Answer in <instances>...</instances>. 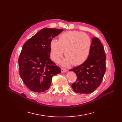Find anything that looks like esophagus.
<instances>
[{
    "label": "esophagus",
    "instance_id": "34e87169",
    "mask_svg": "<svg viewBox=\"0 0 122 122\" xmlns=\"http://www.w3.org/2000/svg\"><path fill=\"white\" fill-rule=\"evenodd\" d=\"M61 71L62 73H65V72H66L67 71V70H66V69H64V68H61Z\"/></svg>",
    "mask_w": 122,
    "mask_h": 122
}]
</instances>
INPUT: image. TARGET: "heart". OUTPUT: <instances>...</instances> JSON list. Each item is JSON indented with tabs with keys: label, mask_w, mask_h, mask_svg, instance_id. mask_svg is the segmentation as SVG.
<instances>
[{
	"label": "heart",
	"mask_w": 122,
	"mask_h": 122,
	"mask_svg": "<svg viewBox=\"0 0 122 122\" xmlns=\"http://www.w3.org/2000/svg\"><path fill=\"white\" fill-rule=\"evenodd\" d=\"M91 39L87 34L77 31H68L61 34L58 41L55 39L50 43V55L58 61L64 54L66 57L62 65H81L88 58L91 48Z\"/></svg>",
	"instance_id": "obj_1"
}]
</instances>
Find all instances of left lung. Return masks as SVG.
<instances>
[{
  "instance_id": "left-lung-1",
  "label": "left lung",
  "mask_w": 122,
  "mask_h": 122,
  "mask_svg": "<svg viewBox=\"0 0 122 122\" xmlns=\"http://www.w3.org/2000/svg\"><path fill=\"white\" fill-rule=\"evenodd\" d=\"M106 55L98 38L92 40L90 53L87 60L79 66L70 70L77 77L72 87L76 93L91 94L100 85L106 70Z\"/></svg>"
}]
</instances>
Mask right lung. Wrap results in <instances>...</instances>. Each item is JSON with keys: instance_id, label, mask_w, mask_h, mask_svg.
<instances>
[{"instance_id": "add662e5", "label": "right lung", "mask_w": 122, "mask_h": 122, "mask_svg": "<svg viewBox=\"0 0 122 122\" xmlns=\"http://www.w3.org/2000/svg\"><path fill=\"white\" fill-rule=\"evenodd\" d=\"M63 29L44 28L26 42L19 58L20 75L29 90L41 93L49 88L52 77L61 73L50 58V43Z\"/></svg>"}]
</instances>
